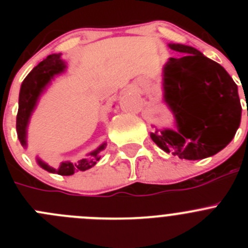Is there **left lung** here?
I'll list each match as a JSON object with an SVG mask.
<instances>
[{
    "label": "left lung",
    "instance_id": "8db88e82",
    "mask_svg": "<svg viewBox=\"0 0 248 248\" xmlns=\"http://www.w3.org/2000/svg\"><path fill=\"white\" fill-rule=\"evenodd\" d=\"M175 52L164 67V100L176 129L155 130L160 149L186 160L212 156L230 144L241 123L238 89L225 68L190 46L170 43Z\"/></svg>",
    "mask_w": 248,
    "mask_h": 248
}]
</instances>
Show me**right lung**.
I'll return each instance as SVG.
<instances>
[{
  "label": "right lung",
  "instance_id": "add662e5",
  "mask_svg": "<svg viewBox=\"0 0 248 248\" xmlns=\"http://www.w3.org/2000/svg\"><path fill=\"white\" fill-rule=\"evenodd\" d=\"M64 69L65 64L61 59V54H50L47 58L43 59L37 67H34L22 83L21 91H19L16 129L17 137H18L19 141L23 146L27 145V125L39 95L45 91L46 85L53 79V77L63 73ZM104 148L105 143L102 144L97 150L91 153L87 157L78 160L77 163L62 161L58 166H49L39 159H37V163L48 172L69 176L77 171H85V170L93 168L97 164L98 160L100 159V154H102V150Z\"/></svg>",
  "mask_w": 248,
  "mask_h": 248
}]
</instances>
